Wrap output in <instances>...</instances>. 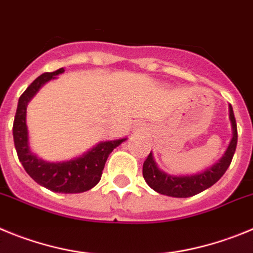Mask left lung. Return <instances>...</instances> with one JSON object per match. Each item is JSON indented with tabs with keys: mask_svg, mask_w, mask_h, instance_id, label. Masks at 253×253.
Instances as JSON below:
<instances>
[{
	"mask_svg": "<svg viewBox=\"0 0 253 253\" xmlns=\"http://www.w3.org/2000/svg\"><path fill=\"white\" fill-rule=\"evenodd\" d=\"M229 120L232 125V138L222 158L203 171L192 175H171L163 171L158 166L152 152H150L142 166V175L147 185L155 192L174 198H189L202 193L217 183L231 165L237 146V125L233 108L229 104Z\"/></svg>",
	"mask_w": 253,
	"mask_h": 253,
	"instance_id": "1",
	"label": "left lung"
}]
</instances>
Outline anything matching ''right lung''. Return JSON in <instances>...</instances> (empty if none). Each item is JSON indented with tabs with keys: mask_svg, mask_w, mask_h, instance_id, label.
Instances as JSON below:
<instances>
[{
	"mask_svg": "<svg viewBox=\"0 0 253 253\" xmlns=\"http://www.w3.org/2000/svg\"><path fill=\"white\" fill-rule=\"evenodd\" d=\"M61 73H64V68L51 73H44L38 77L22 93L13 121V142L20 163L36 183L51 192L76 194L87 192L99 183L104 164L110 154L127 138L101 141L87 152L79 155L78 158L67 161L53 163L38 158L31 151L29 143V131L26 125L27 104L44 84L51 79H56V76Z\"/></svg>",
	"mask_w": 253,
	"mask_h": 253,
	"instance_id": "obj_1",
	"label": "right lung"
}]
</instances>
